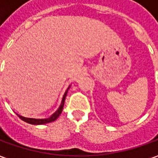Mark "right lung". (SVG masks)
I'll return each instance as SVG.
<instances>
[{"mask_svg":"<svg viewBox=\"0 0 158 158\" xmlns=\"http://www.w3.org/2000/svg\"><path fill=\"white\" fill-rule=\"evenodd\" d=\"M68 89L66 90V92H65L64 95V97H63L62 102H61V105H60V106H59V108H58V109H57V111L55 112V113H54L51 117H49V118H47V119H33V118H25V117L21 116V115H18V117H19L20 119H22L23 121L26 122V123H30V124H34V125H41V124H45V123H52V122H54L55 120H57V117L59 116V115H60V114L62 113L63 107H64V100H65V97H66V94H67V91H68Z\"/></svg>","mask_w":158,"mask_h":158,"instance_id":"right-lung-1","label":"right lung"}]
</instances>
